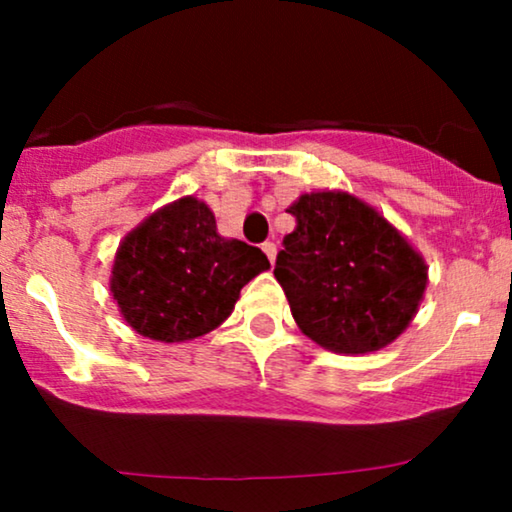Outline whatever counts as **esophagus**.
Returning a JSON list of instances; mask_svg holds the SVG:
<instances>
[{"label": "esophagus", "instance_id": "34e87169", "mask_svg": "<svg viewBox=\"0 0 512 512\" xmlns=\"http://www.w3.org/2000/svg\"><path fill=\"white\" fill-rule=\"evenodd\" d=\"M261 249H263V251H266L268 261H270V263H275V254H277V246H275L273 242H263V244H261Z\"/></svg>", "mask_w": 512, "mask_h": 512}]
</instances>
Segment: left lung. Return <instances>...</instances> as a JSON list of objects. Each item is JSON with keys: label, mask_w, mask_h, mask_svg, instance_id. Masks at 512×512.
Listing matches in <instances>:
<instances>
[{"label": "left lung", "mask_w": 512, "mask_h": 512, "mask_svg": "<svg viewBox=\"0 0 512 512\" xmlns=\"http://www.w3.org/2000/svg\"><path fill=\"white\" fill-rule=\"evenodd\" d=\"M275 277L306 337L337 353L394 342L418 311L427 266L375 208L344 192L304 194L289 206Z\"/></svg>", "instance_id": "1"}]
</instances>
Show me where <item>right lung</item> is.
<instances>
[{
	"label": "right lung",
	"instance_id": "add662e5",
	"mask_svg": "<svg viewBox=\"0 0 512 512\" xmlns=\"http://www.w3.org/2000/svg\"><path fill=\"white\" fill-rule=\"evenodd\" d=\"M268 268L258 246L220 237L211 208L187 197L123 239L111 292L132 330L185 342L223 323L246 282Z\"/></svg>",
	"mask_w": 512,
	"mask_h": 512
}]
</instances>
